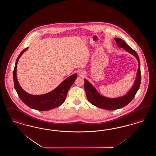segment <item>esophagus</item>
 I'll use <instances>...</instances> for the list:
<instances>
[{
    "label": "esophagus",
    "instance_id": "34e87169",
    "mask_svg": "<svg viewBox=\"0 0 156 156\" xmlns=\"http://www.w3.org/2000/svg\"><path fill=\"white\" fill-rule=\"evenodd\" d=\"M79 75H80V76L84 75V73H83V72H80V73H79Z\"/></svg>",
    "mask_w": 156,
    "mask_h": 156
}]
</instances>
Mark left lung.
Here are the masks:
<instances>
[{
    "label": "left lung",
    "mask_w": 156,
    "mask_h": 156,
    "mask_svg": "<svg viewBox=\"0 0 156 156\" xmlns=\"http://www.w3.org/2000/svg\"><path fill=\"white\" fill-rule=\"evenodd\" d=\"M115 40L119 47L123 48L127 52L133 54L137 59L139 63L138 70L136 75V79L132 88L126 95L119 98H107L100 95L96 90L95 87L90 82L87 80L86 79H84V88L88 101L93 105L103 109H119L126 106L129 102H131L135 97L140 84V65L138 55L135 51H134L133 48L129 46L123 40L119 38H115Z\"/></svg>",
    "instance_id": "obj_1"
}]
</instances>
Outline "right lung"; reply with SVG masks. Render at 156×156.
<instances>
[{
	"mask_svg": "<svg viewBox=\"0 0 156 156\" xmlns=\"http://www.w3.org/2000/svg\"><path fill=\"white\" fill-rule=\"evenodd\" d=\"M27 49L28 47L23 50L18 55L13 70L14 85L19 97L29 108L39 111L49 110L59 106L65 102L70 87L73 85L76 79V73L66 79L51 92L43 95H30L25 92L20 86L16 75L18 61L22 54Z\"/></svg>",
	"mask_w": 156,
	"mask_h": 156,
	"instance_id": "right-lung-1",
	"label": "right lung"
}]
</instances>
